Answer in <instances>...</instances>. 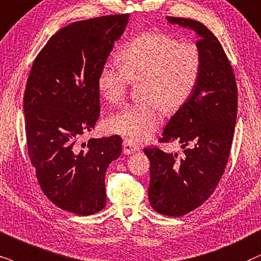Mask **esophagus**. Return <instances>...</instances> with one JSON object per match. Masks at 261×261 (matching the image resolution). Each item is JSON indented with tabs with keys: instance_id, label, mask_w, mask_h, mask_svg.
<instances>
[{
	"instance_id": "34e87169",
	"label": "esophagus",
	"mask_w": 261,
	"mask_h": 261,
	"mask_svg": "<svg viewBox=\"0 0 261 261\" xmlns=\"http://www.w3.org/2000/svg\"><path fill=\"white\" fill-rule=\"evenodd\" d=\"M141 148L138 144L134 143V142L128 141V140H124L123 142V150L125 154H133V153H136V151L140 150Z\"/></svg>"
}]
</instances>
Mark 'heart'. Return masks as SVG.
<instances>
[{"label": "heart", "instance_id": "obj_1", "mask_svg": "<svg viewBox=\"0 0 261 261\" xmlns=\"http://www.w3.org/2000/svg\"><path fill=\"white\" fill-rule=\"evenodd\" d=\"M121 67L107 62L97 74V90L108 102L123 100L130 82L142 81L138 103L112 113L107 128L131 142L147 140L166 112L179 110L195 89L201 71V53L194 43H179L163 34H143L121 49Z\"/></svg>", "mask_w": 261, "mask_h": 261}]
</instances>
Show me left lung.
Returning a JSON list of instances; mask_svg holds the SVG:
<instances>
[{
	"instance_id": "obj_1",
	"label": "left lung",
	"mask_w": 261,
	"mask_h": 261,
	"mask_svg": "<svg viewBox=\"0 0 261 261\" xmlns=\"http://www.w3.org/2000/svg\"><path fill=\"white\" fill-rule=\"evenodd\" d=\"M166 20L195 32L201 53L196 87L160 138L179 143L184 155L144 149L150 161V206L165 216L180 217L208 199L223 176L235 131L237 88L223 47L202 22L174 16Z\"/></svg>"
}]
</instances>
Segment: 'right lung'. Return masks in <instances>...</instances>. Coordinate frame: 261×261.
<instances>
[{"mask_svg": "<svg viewBox=\"0 0 261 261\" xmlns=\"http://www.w3.org/2000/svg\"><path fill=\"white\" fill-rule=\"evenodd\" d=\"M130 14L75 21L39 51L24 96L31 164L45 196L61 210L90 216L106 204L105 176L121 153L119 136L92 138L100 113L97 74L126 30Z\"/></svg>", "mask_w": 261, "mask_h": 261, "instance_id": "obj_1", "label": "right lung"}]
</instances>
